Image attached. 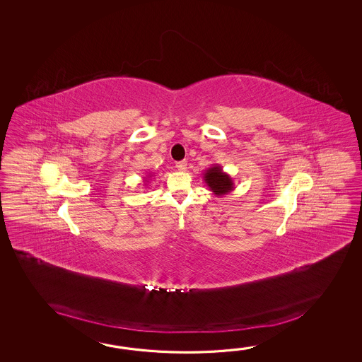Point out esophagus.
<instances>
[{"instance_id":"34e87169","label":"esophagus","mask_w":362,"mask_h":362,"mask_svg":"<svg viewBox=\"0 0 362 362\" xmlns=\"http://www.w3.org/2000/svg\"><path fill=\"white\" fill-rule=\"evenodd\" d=\"M176 168L181 172L187 170V162L186 160H181V162L176 163Z\"/></svg>"}]
</instances>
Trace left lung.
Masks as SVG:
<instances>
[{"instance_id": "8db88e82", "label": "left lung", "mask_w": 362, "mask_h": 362, "mask_svg": "<svg viewBox=\"0 0 362 362\" xmlns=\"http://www.w3.org/2000/svg\"><path fill=\"white\" fill-rule=\"evenodd\" d=\"M203 180L209 187V190L214 192L216 197L228 195L229 192L235 189L234 181L230 177V175L223 172V167L220 164H214L212 167H209L203 173Z\"/></svg>"}]
</instances>
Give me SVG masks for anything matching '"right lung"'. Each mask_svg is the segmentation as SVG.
I'll list each match as a JSON object with an SVG mask.
<instances>
[{"label": "right lung", "mask_w": 362, "mask_h": 362, "mask_svg": "<svg viewBox=\"0 0 362 362\" xmlns=\"http://www.w3.org/2000/svg\"><path fill=\"white\" fill-rule=\"evenodd\" d=\"M148 177H151V176H150V175H148V176H147V177H145V180H144V181H145V182H147V180H148Z\"/></svg>", "instance_id": "obj_1"}]
</instances>
